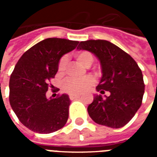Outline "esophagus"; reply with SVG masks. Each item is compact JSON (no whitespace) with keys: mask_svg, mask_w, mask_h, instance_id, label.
I'll return each mask as SVG.
<instances>
[{"mask_svg":"<svg viewBox=\"0 0 157 157\" xmlns=\"http://www.w3.org/2000/svg\"><path fill=\"white\" fill-rule=\"evenodd\" d=\"M80 98V95H70V99L73 101V100H76L77 98Z\"/></svg>","mask_w":157,"mask_h":157,"instance_id":"34e87169","label":"esophagus"}]
</instances>
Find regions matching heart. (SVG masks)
I'll return each instance as SVG.
<instances>
[{"mask_svg": "<svg viewBox=\"0 0 157 157\" xmlns=\"http://www.w3.org/2000/svg\"><path fill=\"white\" fill-rule=\"evenodd\" d=\"M75 59L79 63H81L86 67H89L93 62V55L91 52L83 50L75 53ZM67 57L63 56L58 63V72L59 74H64L66 70ZM94 83V80L92 77H86L82 80L67 79L63 84V90L70 95H78L86 90H88Z\"/></svg>", "mask_w": 157, "mask_h": 157, "instance_id": "heart-1", "label": "heart"}]
</instances>
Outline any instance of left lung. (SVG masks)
Segmentation results:
<instances>
[{
    "instance_id": "8db88e82",
    "label": "left lung",
    "mask_w": 157,
    "mask_h": 157,
    "mask_svg": "<svg viewBox=\"0 0 157 157\" xmlns=\"http://www.w3.org/2000/svg\"><path fill=\"white\" fill-rule=\"evenodd\" d=\"M77 49L93 53L102 66V76L98 92L110 95L103 98L95 95L88 106L89 116L97 124L111 128L127 124L141 106L145 84L141 70L134 59L118 46L107 40H86Z\"/></svg>"
}]
</instances>
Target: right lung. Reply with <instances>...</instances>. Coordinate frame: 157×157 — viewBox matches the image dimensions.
<instances>
[{
    "instance_id": "1",
    "label": "right lung",
    "mask_w": 157,
    "mask_h": 157,
    "mask_svg": "<svg viewBox=\"0 0 157 157\" xmlns=\"http://www.w3.org/2000/svg\"><path fill=\"white\" fill-rule=\"evenodd\" d=\"M78 41L49 38L22 55L9 82V101L19 121L36 133L49 134L63 128L69 117L68 95L47 98L46 92L58 71L63 55L75 49Z\"/></svg>"
}]
</instances>
